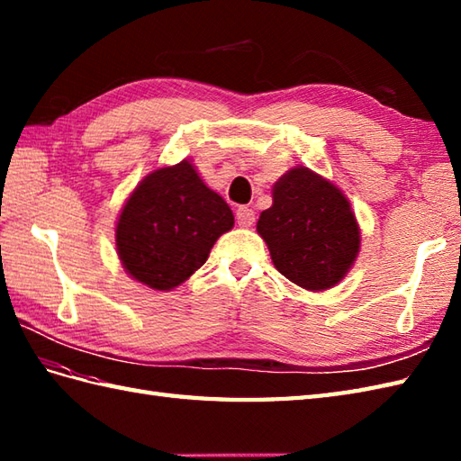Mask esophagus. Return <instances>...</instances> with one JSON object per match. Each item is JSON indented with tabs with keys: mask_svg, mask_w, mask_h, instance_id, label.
Returning <instances> with one entry per match:
<instances>
[{
	"mask_svg": "<svg viewBox=\"0 0 461 461\" xmlns=\"http://www.w3.org/2000/svg\"><path fill=\"white\" fill-rule=\"evenodd\" d=\"M236 221L238 225H241V228H251L253 221H256V212H253L251 208H238L236 212Z\"/></svg>",
	"mask_w": 461,
	"mask_h": 461,
	"instance_id": "esophagus-1",
	"label": "esophagus"
}]
</instances>
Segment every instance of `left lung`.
<instances>
[{
    "instance_id": "8db88e82",
    "label": "left lung",
    "mask_w": 461,
    "mask_h": 461,
    "mask_svg": "<svg viewBox=\"0 0 461 461\" xmlns=\"http://www.w3.org/2000/svg\"><path fill=\"white\" fill-rule=\"evenodd\" d=\"M258 231L281 276L309 291L337 285L360 249V230L345 194L303 166L273 185V205L261 212Z\"/></svg>"
}]
</instances>
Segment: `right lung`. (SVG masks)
<instances>
[{
  "mask_svg": "<svg viewBox=\"0 0 461 461\" xmlns=\"http://www.w3.org/2000/svg\"><path fill=\"white\" fill-rule=\"evenodd\" d=\"M231 228L230 205L182 160L136 185L116 221V251L132 279L170 291L203 266Z\"/></svg>",
  "mask_w": 461,
  "mask_h": 461,
  "instance_id": "add662e5",
  "label": "right lung"
}]
</instances>
